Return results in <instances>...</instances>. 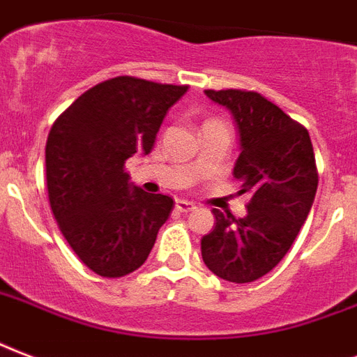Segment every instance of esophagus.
I'll list each match as a JSON object with an SVG mask.
<instances>
[{"label": "esophagus", "instance_id": "esophagus-1", "mask_svg": "<svg viewBox=\"0 0 357 357\" xmlns=\"http://www.w3.org/2000/svg\"><path fill=\"white\" fill-rule=\"evenodd\" d=\"M175 208L178 210V212H190V210L195 208V204L186 201V199H178V201L175 203Z\"/></svg>", "mask_w": 357, "mask_h": 357}]
</instances>
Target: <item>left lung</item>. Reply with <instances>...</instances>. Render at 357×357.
I'll return each mask as SVG.
<instances>
[{"label":"left lung","mask_w":357,"mask_h":357,"mask_svg":"<svg viewBox=\"0 0 357 357\" xmlns=\"http://www.w3.org/2000/svg\"><path fill=\"white\" fill-rule=\"evenodd\" d=\"M204 93L233 113L242 149L233 175L251 199L238 220L212 208L216 227L201 255L218 278L251 283L278 266L307 220L319 186L313 145L305 126L255 91Z\"/></svg>","instance_id":"1"}]
</instances>
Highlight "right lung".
<instances>
[{"instance_id":"add662e5","label":"right lung","mask_w":357,"mask_h":357,"mask_svg":"<svg viewBox=\"0 0 357 357\" xmlns=\"http://www.w3.org/2000/svg\"><path fill=\"white\" fill-rule=\"evenodd\" d=\"M186 91L117 76L85 91L50 130V206L79 261L102 278H123L147 261L175 206L167 195L132 186L124 164L153 151L165 113Z\"/></svg>"}]
</instances>
